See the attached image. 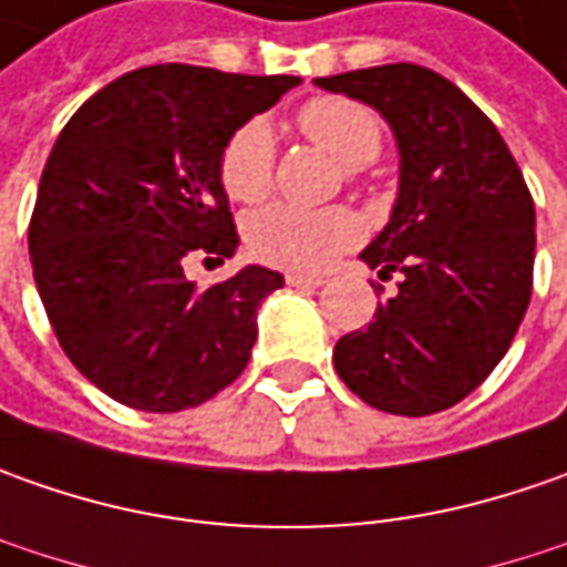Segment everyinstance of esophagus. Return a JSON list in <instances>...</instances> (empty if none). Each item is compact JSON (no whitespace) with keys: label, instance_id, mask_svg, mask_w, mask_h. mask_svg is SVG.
Here are the masks:
<instances>
[{"label":"esophagus","instance_id":"esophagus-1","mask_svg":"<svg viewBox=\"0 0 567 567\" xmlns=\"http://www.w3.org/2000/svg\"><path fill=\"white\" fill-rule=\"evenodd\" d=\"M285 282L291 285V288H320L322 279H320V276H301V272H288V276H285Z\"/></svg>","mask_w":567,"mask_h":567}]
</instances>
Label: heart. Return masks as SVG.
I'll return each instance as SVG.
<instances>
[{
	"instance_id": "1",
	"label": "heart",
	"mask_w": 567,
	"mask_h": 567,
	"mask_svg": "<svg viewBox=\"0 0 567 567\" xmlns=\"http://www.w3.org/2000/svg\"><path fill=\"white\" fill-rule=\"evenodd\" d=\"M298 127L329 150L344 166L348 178H358L382 150L380 118L348 96H313L298 109ZM276 178V137L264 118H250L225 137L219 150V182L238 204L264 200ZM247 250L269 266L295 272H317L342 250L358 245L361 219L348 206L272 204L254 213L245 225Z\"/></svg>"
}]
</instances>
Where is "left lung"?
Returning <instances> with one entry per match:
<instances>
[{"mask_svg": "<svg viewBox=\"0 0 567 567\" xmlns=\"http://www.w3.org/2000/svg\"><path fill=\"white\" fill-rule=\"evenodd\" d=\"M317 87L380 109L401 153L392 219L361 254L382 282L401 272L399 291L336 342V373L377 411L440 414L493 373L527 313L534 197L496 125L436 71L399 62Z\"/></svg>", "mask_w": 567, "mask_h": 567, "instance_id": "1", "label": "left lung"}]
</instances>
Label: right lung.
<instances>
[{"label":"right lung","instance_id":"right-lung-1","mask_svg":"<svg viewBox=\"0 0 567 567\" xmlns=\"http://www.w3.org/2000/svg\"><path fill=\"white\" fill-rule=\"evenodd\" d=\"M298 84L147 65L96 90L62 127L30 216V264L62 351L109 399L175 414L245 373L257 307L285 279L245 266L197 288L185 264L235 254L219 150Z\"/></svg>","mask_w":567,"mask_h":567}]
</instances>
